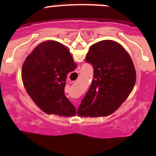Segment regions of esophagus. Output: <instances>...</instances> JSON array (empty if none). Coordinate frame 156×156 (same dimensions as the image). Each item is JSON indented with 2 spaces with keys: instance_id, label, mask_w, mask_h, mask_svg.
<instances>
[{
  "instance_id": "esophagus-1",
  "label": "esophagus",
  "mask_w": 156,
  "mask_h": 156,
  "mask_svg": "<svg viewBox=\"0 0 156 156\" xmlns=\"http://www.w3.org/2000/svg\"><path fill=\"white\" fill-rule=\"evenodd\" d=\"M79 72H80V69H76V73H79Z\"/></svg>"
}]
</instances>
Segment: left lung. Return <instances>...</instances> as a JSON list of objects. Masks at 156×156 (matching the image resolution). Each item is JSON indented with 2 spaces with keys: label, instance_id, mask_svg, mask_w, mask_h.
<instances>
[{
  "label": "left lung",
  "instance_id": "left-lung-1",
  "mask_svg": "<svg viewBox=\"0 0 156 156\" xmlns=\"http://www.w3.org/2000/svg\"><path fill=\"white\" fill-rule=\"evenodd\" d=\"M85 61L94 68V79L78 108V115H108L133 90L136 81L133 61L122 45L110 40L93 44Z\"/></svg>",
  "mask_w": 156,
  "mask_h": 156
}]
</instances>
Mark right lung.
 I'll return each instance as SVG.
<instances>
[{
    "label": "right lung",
    "mask_w": 156,
    "mask_h": 156,
    "mask_svg": "<svg viewBox=\"0 0 156 156\" xmlns=\"http://www.w3.org/2000/svg\"><path fill=\"white\" fill-rule=\"evenodd\" d=\"M77 64L69 50L54 41L37 45L26 57L22 78L33 101L48 114L73 116L76 109L64 94L67 75Z\"/></svg>",
    "instance_id": "1"
}]
</instances>
